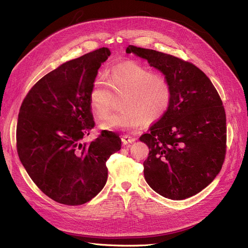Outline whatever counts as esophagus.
Here are the masks:
<instances>
[{
  "label": "esophagus",
  "mask_w": 248,
  "mask_h": 248,
  "mask_svg": "<svg viewBox=\"0 0 248 248\" xmlns=\"http://www.w3.org/2000/svg\"><path fill=\"white\" fill-rule=\"evenodd\" d=\"M134 140H136V139L132 138V137H128V136H123L122 137V142L124 145L131 144V142H133Z\"/></svg>",
  "instance_id": "34e87169"
}]
</instances>
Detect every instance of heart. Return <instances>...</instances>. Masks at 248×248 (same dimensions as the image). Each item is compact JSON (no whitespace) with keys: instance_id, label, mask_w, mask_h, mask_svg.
Here are the masks:
<instances>
[{"instance_id":"1","label":"heart","mask_w":248,"mask_h":248,"mask_svg":"<svg viewBox=\"0 0 248 248\" xmlns=\"http://www.w3.org/2000/svg\"><path fill=\"white\" fill-rule=\"evenodd\" d=\"M116 97L122 109L100 124L104 130H133L145 122L154 123L167 114L172 90L167 78L154 74L140 64L127 62L111 69L108 82L94 80L89 93V108L97 118H106Z\"/></svg>"}]
</instances>
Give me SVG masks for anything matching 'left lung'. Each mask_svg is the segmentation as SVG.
I'll use <instances>...</instances> for the list:
<instances>
[{"label": "left lung", "mask_w": 248, "mask_h": 248, "mask_svg": "<svg viewBox=\"0 0 248 248\" xmlns=\"http://www.w3.org/2000/svg\"><path fill=\"white\" fill-rule=\"evenodd\" d=\"M127 54L146 60L170 81L168 112L140 138L149 147L144 176L170 200L199 193L219 174L226 156V111L213 84L193 64L153 49L129 46Z\"/></svg>", "instance_id": "obj_1"}]
</instances>
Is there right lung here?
<instances>
[{"instance_id":"obj_1","label":"right lung","mask_w":248,"mask_h":248,"mask_svg":"<svg viewBox=\"0 0 248 248\" xmlns=\"http://www.w3.org/2000/svg\"><path fill=\"white\" fill-rule=\"evenodd\" d=\"M110 55L101 47L60 65L39 79L21 103L16 147L22 166L48 198L82 205L107 183V161L121 149V139L106 131L82 142L94 127L89 93Z\"/></svg>"}]
</instances>
